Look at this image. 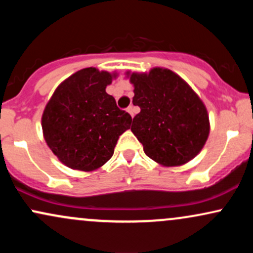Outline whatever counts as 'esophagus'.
I'll use <instances>...</instances> for the list:
<instances>
[{
	"label": "esophagus",
	"instance_id": "34e87169",
	"mask_svg": "<svg viewBox=\"0 0 253 253\" xmlns=\"http://www.w3.org/2000/svg\"><path fill=\"white\" fill-rule=\"evenodd\" d=\"M127 112L129 113L130 117H132V118L134 117V106H133V104H132V106H129L128 108H127Z\"/></svg>",
	"mask_w": 253,
	"mask_h": 253
}]
</instances>
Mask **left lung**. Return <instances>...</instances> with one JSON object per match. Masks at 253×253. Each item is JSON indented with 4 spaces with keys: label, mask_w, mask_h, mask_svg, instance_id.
<instances>
[{
    "label": "left lung",
    "mask_w": 253,
    "mask_h": 253,
    "mask_svg": "<svg viewBox=\"0 0 253 253\" xmlns=\"http://www.w3.org/2000/svg\"><path fill=\"white\" fill-rule=\"evenodd\" d=\"M133 104L140 113L130 130L147 157L164 167H178L199 155L210 134L205 104L178 75L155 68L149 74H130Z\"/></svg>",
    "instance_id": "1"
}]
</instances>
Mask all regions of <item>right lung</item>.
I'll use <instances>...</instances> for the list:
<instances>
[{
    "mask_svg": "<svg viewBox=\"0 0 253 253\" xmlns=\"http://www.w3.org/2000/svg\"><path fill=\"white\" fill-rule=\"evenodd\" d=\"M115 75L86 68L66 78L46 104L43 138L63 164L92 171L112 158L132 118L106 92Z\"/></svg>",
    "mask_w": 253,
    "mask_h": 253,
    "instance_id": "1",
    "label": "right lung"
}]
</instances>
